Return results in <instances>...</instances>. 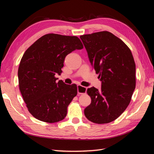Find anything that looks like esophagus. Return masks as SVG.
<instances>
[{
    "instance_id": "obj_1",
    "label": "esophagus",
    "mask_w": 154,
    "mask_h": 154,
    "mask_svg": "<svg viewBox=\"0 0 154 154\" xmlns=\"http://www.w3.org/2000/svg\"><path fill=\"white\" fill-rule=\"evenodd\" d=\"M87 88L86 87L82 86L81 85L77 86V92L79 94H85L86 93Z\"/></svg>"
}]
</instances>
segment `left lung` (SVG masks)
I'll return each mask as SVG.
<instances>
[{"instance_id": "left-lung-1", "label": "left lung", "mask_w": 154, "mask_h": 154, "mask_svg": "<svg viewBox=\"0 0 154 154\" xmlns=\"http://www.w3.org/2000/svg\"><path fill=\"white\" fill-rule=\"evenodd\" d=\"M90 63L102 81L101 89L87 90L91 104L86 117L96 124L116 120L129 105L135 88V64L131 50L107 31L81 35Z\"/></svg>"}]
</instances>
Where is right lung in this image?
<instances>
[{
	"mask_svg": "<svg viewBox=\"0 0 154 154\" xmlns=\"http://www.w3.org/2000/svg\"><path fill=\"white\" fill-rule=\"evenodd\" d=\"M83 48L76 36L48 33L24 52L18 69L19 90L29 112L37 119L54 123L66 116L77 86L57 82L55 75L62 73L66 56Z\"/></svg>",
	"mask_w": 154,
	"mask_h": 154,
	"instance_id": "1",
	"label": "right lung"
}]
</instances>
